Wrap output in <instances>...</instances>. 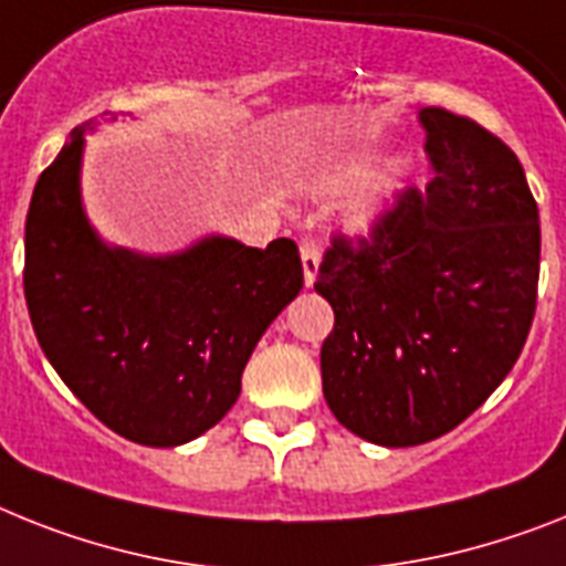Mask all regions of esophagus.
I'll use <instances>...</instances> for the list:
<instances>
[{"label":"esophagus","instance_id":"34e87169","mask_svg":"<svg viewBox=\"0 0 566 566\" xmlns=\"http://www.w3.org/2000/svg\"><path fill=\"white\" fill-rule=\"evenodd\" d=\"M301 263H303V283L312 286L317 277V265H321V251L312 240L301 242Z\"/></svg>","mask_w":566,"mask_h":566}]
</instances>
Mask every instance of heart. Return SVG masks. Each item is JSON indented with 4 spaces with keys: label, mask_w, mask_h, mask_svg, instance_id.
<instances>
[{
    "label": "heart",
    "mask_w": 566,
    "mask_h": 566,
    "mask_svg": "<svg viewBox=\"0 0 566 566\" xmlns=\"http://www.w3.org/2000/svg\"><path fill=\"white\" fill-rule=\"evenodd\" d=\"M364 176H367L364 167L347 165V167H338V170L333 172H326V176H321V185H324L326 190H349V188H356ZM378 213H381V193L367 196V199L353 210V228H356V231H370Z\"/></svg>",
    "instance_id": "heart-1"
}]
</instances>
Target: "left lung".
<instances>
[{
  "mask_svg": "<svg viewBox=\"0 0 566 566\" xmlns=\"http://www.w3.org/2000/svg\"><path fill=\"white\" fill-rule=\"evenodd\" d=\"M419 124L431 185L401 190L370 237H335L315 283L335 312L326 405L385 448L469 419L515 367L538 297V205L515 153L440 106Z\"/></svg>",
  "mask_w": 566,
  "mask_h": 566,
  "instance_id": "obj_1",
  "label": "left lung"
}]
</instances>
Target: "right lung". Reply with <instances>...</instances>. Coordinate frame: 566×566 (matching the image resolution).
Here are the masks:
<instances>
[{"instance_id": "1", "label": "right lung", "mask_w": 566, "mask_h": 566, "mask_svg": "<svg viewBox=\"0 0 566 566\" xmlns=\"http://www.w3.org/2000/svg\"><path fill=\"white\" fill-rule=\"evenodd\" d=\"M92 120L36 181L25 219V303L42 353L106 428L138 446L202 437L242 390V370L303 289L286 237L251 249L210 233L176 254L106 245L81 196Z\"/></svg>"}]
</instances>
